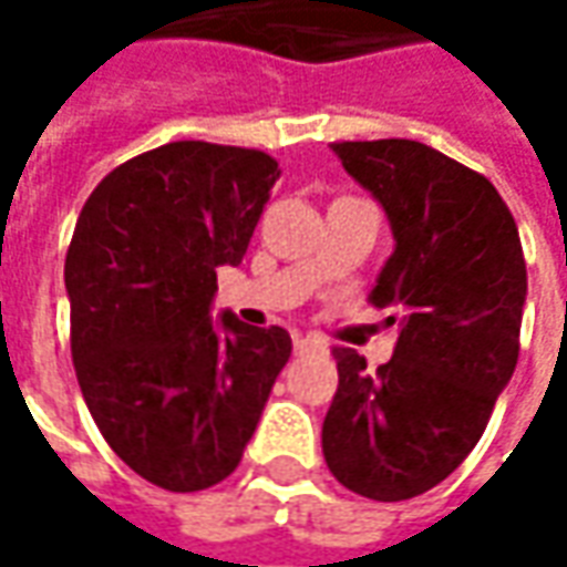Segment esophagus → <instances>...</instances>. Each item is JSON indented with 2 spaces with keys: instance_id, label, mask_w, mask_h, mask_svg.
<instances>
[{
  "instance_id": "34e87169",
  "label": "esophagus",
  "mask_w": 567,
  "mask_h": 567,
  "mask_svg": "<svg viewBox=\"0 0 567 567\" xmlns=\"http://www.w3.org/2000/svg\"><path fill=\"white\" fill-rule=\"evenodd\" d=\"M293 350L296 353H324L328 350V343L316 334H296L293 340Z\"/></svg>"
}]
</instances>
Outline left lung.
<instances>
[{
	"label": "left lung",
	"instance_id": "obj_1",
	"mask_svg": "<svg viewBox=\"0 0 567 567\" xmlns=\"http://www.w3.org/2000/svg\"><path fill=\"white\" fill-rule=\"evenodd\" d=\"M394 236L369 302L394 309V357L369 372L338 347L321 451L340 486L403 502L439 486L480 442L517 365L527 265L486 176L406 138L331 144Z\"/></svg>",
	"mask_w": 567,
	"mask_h": 567
}]
</instances>
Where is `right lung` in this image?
<instances>
[{"mask_svg": "<svg viewBox=\"0 0 567 567\" xmlns=\"http://www.w3.org/2000/svg\"><path fill=\"white\" fill-rule=\"evenodd\" d=\"M277 161L173 142L116 166L81 207L65 255L72 360L106 445L169 492L239 467L293 340L214 318L217 268L249 249Z\"/></svg>", "mask_w": 567, "mask_h": 567, "instance_id": "1", "label": "right lung"}]
</instances>
